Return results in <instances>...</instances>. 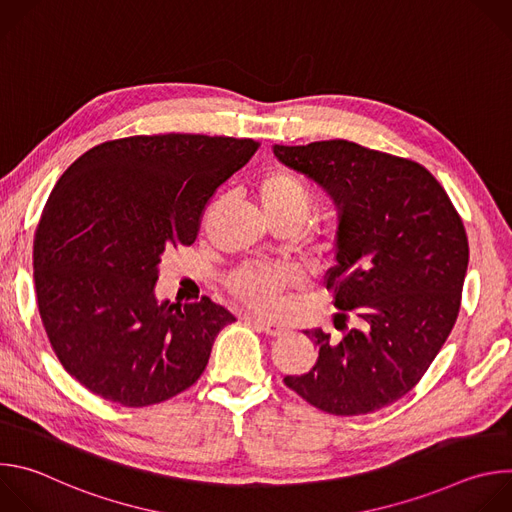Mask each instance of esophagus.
Masks as SVG:
<instances>
[{
    "label": "esophagus",
    "instance_id": "esophagus-1",
    "mask_svg": "<svg viewBox=\"0 0 512 512\" xmlns=\"http://www.w3.org/2000/svg\"><path fill=\"white\" fill-rule=\"evenodd\" d=\"M259 332H265L267 336H281L285 332V328L281 324H273V322H265L259 318H247Z\"/></svg>",
    "mask_w": 512,
    "mask_h": 512
}]
</instances>
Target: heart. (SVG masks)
Returning a JSON list of instances; mask_svg holds the SVG:
<instances>
[{"mask_svg": "<svg viewBox=\"0 0 512 512\" xmlns=\"http://www.w3.org/2000/svg\"><path fill=\"white\" fill-rule=\"evenodd\" d=\"M257 196L267 221L289 218V221L302 225L314 204V192L308 182L296 172L283 168L261 176L257 182ZM300 281V271L285 263L245 265L229 275V289L247 306L273 314L281 308L285 291L296 287Z\"/></svg>", "mask_w": 512, "mask_h": 512, "instance_id": "heart-1", "label": "heart"}]
</instances>
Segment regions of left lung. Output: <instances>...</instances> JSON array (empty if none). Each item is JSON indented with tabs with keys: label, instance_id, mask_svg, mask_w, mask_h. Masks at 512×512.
<instances>
[{
	"label": "left lung",
	"instance_id": "8db88e82",
	"mask_svg": "<svg viewBox=\"0 0 512 512\" xmlns=\"http://www.w3.org/2000/svg\"><path fill=\"white\" fill-rule=\"evenodd\" d=\"M273 154L334 198L336 265L324 285L340 310L334 322L354 316L360 324H344L336 342L320 328L306 330L318 360L283 383L332 415L383 409L421 381L456 324L468 269L462 218L413 160L346 139L273 145Z\"/></svg>",
	"mask_w": 512,
	"mask_h": 512
}]
</instances>
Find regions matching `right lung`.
Masks as SVG:
<instances>
[{
	"mask_svg": "<svg viewBox=\"0 0 512 512\" xmlns=\"http://www.w3.org/2000/svg\"><path fill=\"white\" fill-rule=\"evenodd\" d=\"M259 145L131 135L95 145L60 176L34 235V285L56 358L91 393L145 407L200 379L216 334L237 318L206 296L158 304L160 259L196 241L206 202Z\"/></svg>",
	"mask_w": 512,
	"mask_h": 512,
	"instance_id": "right-lung-1",
	"label": "right lung"
}]
</instances>
